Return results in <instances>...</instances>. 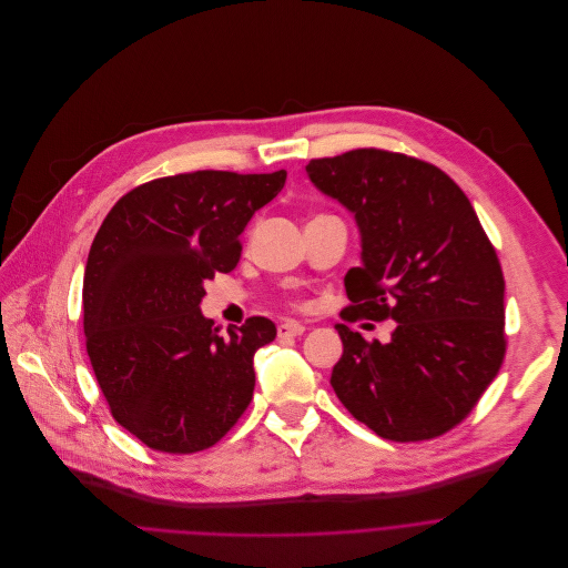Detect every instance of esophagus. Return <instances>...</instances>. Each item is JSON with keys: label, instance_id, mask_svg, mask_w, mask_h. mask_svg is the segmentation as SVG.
I'll return each mask as SVG.
<instances>
[{"label": "esophagus", "instance_id": "34e87169", "mask_svg": "<svg viewBox=\"0 0 568 568\" xmlns=\"http://www.w3.org/2000/svg\"><path fill=\"white\" fill-rule=\"evenodd\" d=\"M304 331H306V326L302 322H295V320H286L277 326L280 337H295V335H302Z\"/></svg>", "mask_w": 568, "mask_h": 568}]
</instances>
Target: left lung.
<instances>
[{"label": "left lung", "instance_id": "1", "mask_svg": "<svg viewBox=\"0 0 568 568\" xmlns=\"http://www.w3.org/2000/svg\"><path fill=\"white\" fill-rule=\"evenodd\" d=\"M306 172L354 212L363 237L339 317L396 322L387 345L335 324L333 392L383 438L449 432L506 356L504 273L470 199L436 165L376 148L313 159Z\"/></svg>", "mask_w": 568, "mask_h": 568}]
</instances>
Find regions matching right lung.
I'll list each match as a JSON object with an SVG mask.
<instances>
[{"label": "right lung", "mask_w": 568, "mask_h": 568, "mask_svg": "<svg viewBox=\"0 0 568 568\" xmlns=\"http://www.w3.org/2000/svg\"><path fill=\"white\" fill-rule=\"evenodd\" d=\"M284 183V170L174 174L104 216L82 282L87 354L111 416L148 447L201 452L251 405L253 358L275 324L255 315L223 337L199 304L207 280L237 266L246 223Z\"/></svg>", "instance_id": "obj_1"}]
</instances>
